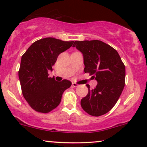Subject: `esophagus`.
<instances>
[{"instance_id":"obj_1","label":"esophagus","mask_w":147,"mask_h":147,"mask_svg":"<svg viewBox=\"0 0 147 147\" xmlns=\"http://www.w3.org/2000/svg\"><path fill=\"white\" fill-rule=\"evenodd\" d=\"M72 86H73V87H77L78 84L76 82H72Z\"/></svg>"}]
</instances>
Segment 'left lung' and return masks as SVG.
<instances>
[{"label":"left lung","instance_id":"1","mask_svg":"<svg viewBox=\"0 0 147 147\" xmlns=\"http://www.w3.org/2000/svg\"><path fill=\"white\" fill-rule=\"evenodd\" d=\"M83 54L84 73L97 81L93 89L81 99V106L93 117L108 112L115 106L125 82V67L117 50L99 40L76 41L73 45Z\"/></svg>","mask_w":147,"mask_h":147}]
</instances>
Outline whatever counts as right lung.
I'll return each instance as SVG.
<instances>
[{"label":"right lung","instance_id":"1","mask_svg":"<svg viewBox=\"0 0 147 147\" xmlns=\"http://www.w3.org/2000/svg\"><path fill=\"white\" fill-rule=\"evenodd\" d=\"M74 41H64L53 37L36 41L22 57L18 71L22 93L29 106L36 112L48 113L59 106L63 92L71 82L67 80L57 82L48 77L61 53Z\"/></svg>","mask_w":147,"mask_h":147}]
</instances>
